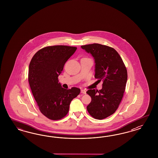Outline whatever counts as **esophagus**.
<instances>
[{"mask_svg":"<svg viewBox=\"0 0 158 158\" xmlns=\"http://www.w3.org/2000/svg\"><path fill=\"white\" fill-rule=\"evenodd\" d=\"M81 93H83V94H86V91L85 90H84V89H81Z\"/></svg>","mask_w":158,"mask_h":158,"instance_id":"34e87169","label":"esophagus"}]
</instances>
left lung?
<instances>
[{
	"mask_svg": "<svg viewBox=\"0 0 158 158\" xmlns=\"http://www.w3.org/2000/svg\"><path fill=\"white\" fill-rule=\"evenodd\" d=\"M95 60V78L103 81L101 90L90 89L91 97L87 110L96 119H105L115 113L122 100L127 72L119 54L114 48L98 43L81 46Z\"/></svg>",
	"mask_w": 158,
	"mask_h": 158,
	"instance_id": "obj_1",
	"label": "left lung"
}]
</instances>
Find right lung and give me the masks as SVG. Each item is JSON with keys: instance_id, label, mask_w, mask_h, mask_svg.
<instances>
[{"instance_id": "1", "label": "right lung", "mask_w": 158, "mask_h": 158, "mask_svg": "<svg viewBox=\"0 0 158 158\" xmlns=\"http://www.w3.org/2000/svg\"><path fill=\"white\" fill-rule=\"evenodd\" d=\"M77 48L64 45L48 46L35 54L29 65L28 81L41 113L49 119H61L67 115L71 101L81 90L65 89L58 77Z\"/></svg>"}]
</instances>
